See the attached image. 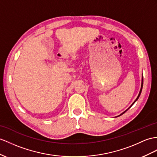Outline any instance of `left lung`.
<instances>
[{"instance_id": "1", "label": "left lung", "mask_w": 157, "mask_h": 157, "mask_svg": "<svg viewBox=\"0 0 157 157\" xmlns=\"http://www.w3.org/2000/svg\"><path fill=\"white\" fill-rule=\"evenodd\" d=\"M143 76H142V81H141V87H140V92H139V95H138V97H137V98H136V100L135 101H134L133 102H132V104L131 105V106H129V107L127 109V110H125V111H124L123 113H122L121 114H120V115H118V116H117V117H120V116H121L122 115V114H123L125 112H127V110L130 109V108H131V106L134 105V104H135V102L137 101V100H138V99H139V97H140V93H141V92H142V89H143Z\"/></svg>"}]
</instances>
